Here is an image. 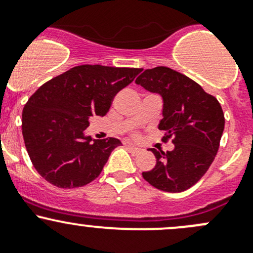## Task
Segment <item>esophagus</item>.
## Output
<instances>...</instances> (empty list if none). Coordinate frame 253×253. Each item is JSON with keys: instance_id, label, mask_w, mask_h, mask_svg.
<instances>
[{"instance_id": "1", "label": "esophagus", "mask_w": 253, "mask_h": 253, "mask_svg": "<svg viewBox=\"0 0 253 253\" xmlns=\"http://www.w3.org/2000/svg\"><path fill=\"white\" fill-rule=\"evenodd\" d=\"M126 147H127V150L131 152V154H139V152L141 151V149H140V147L134 146V145H131V144H127Z\"/></svg>"}]
</instances>
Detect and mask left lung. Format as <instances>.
<instances>
[{"label": "left lung", "instance_id": "1", "mask_svg": "<svg viewBox=\"0 0 253 253\" xmlns=\"http://www.w3.org/2000/svg\"><path fill=\"white\" fill-rule=\"evenodd\" d=\"M135 84L162 97L159 129L166 131V140L173 136L174 144L172 151L150 149L156 165L142 177L160 191H187L214 161L225 126L221 106L197 82L166 66L145 70Z\"/></svg>", "mask_w": 253, "mask_h": 253}]
</instances>
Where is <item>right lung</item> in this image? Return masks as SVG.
I'll use <instances>...</instances> for the list:
<instances>
[{
  "label": "right lung",
  "instance_id": "1",
  "mask_svg": "<svg viewBox=\"0 0 253 253\" xmlns=\"http://www.w3.org/2000/svg\"><path fill=\"white\" fill-rule=\"evenodd\" d=\"M141 69L81 65L39 87L22 113V132L31 161L45 181L77 188L99 176L121 140L84 135L89 118L108 113L114 96Z\"/></svg>",
  "mask_w": 253,
  "mask_h": 253
}]
</instances>
